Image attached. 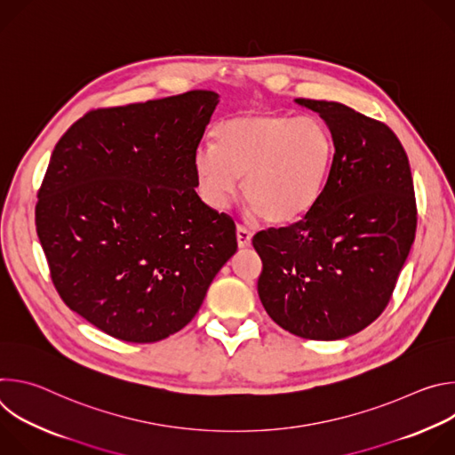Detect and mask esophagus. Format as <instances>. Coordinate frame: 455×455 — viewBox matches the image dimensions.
Masks as SVG:
<instances>
[{
    "label": "esophagus",
    "mask_w": 455,
    "mask_h": 455,
    "mask_svg": "<svg viewBox=\"0 0 455 455\" xmlns=\"http://www.w3.org/2000/svg\"><path fill=\"white\" fill-rule=\"evenodd\" d=\"M235 237H237V246L239 248H246L251 243V232L246 230L244 227H241V225H237V228H235Z\"/></svg>",
    "instance_id": "obj_1"
}]
</instances>
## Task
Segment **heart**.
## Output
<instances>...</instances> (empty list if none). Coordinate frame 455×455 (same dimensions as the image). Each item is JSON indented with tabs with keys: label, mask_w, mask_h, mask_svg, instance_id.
<instances>
[{
	"label": "heart",
	"mask_w": 455,
	"mask_h": 455,
	"mask_svg": "<svg viewBox=\"0 0 455 455\" xmlns=\"http://www.w3.org/2000/svg\"><path fill=\"white\" fill-rule=\"evenodd\" d=\"M333 156L331 133L320 120L244 111L216 127L214 146L198 148L194 172L211 209H227L243 178L241 192L250 214L270 225H288L318 202Z\"/></svg>",
	"instance_id": "heart-1"
}]
</instances>
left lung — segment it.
Returning a JSON list of instances; mask_svg holds the SVG:
<instances>
[{"instance_id": "1", "label": "left lung", "mask_w": 455, "mask_h": 455, "mask_svg": "<svg viewBox=\"0 0 455 455\" xmlns=\"http://www.w3.org/2000/svg\"><path fill=\"white\" fill-rule=\"evenodd\" d=\"M320 115L335 156L315 207L295 225L253 235L257 293L274 322L309 340H340L391 300L416 235L407 153L385 124L340 102L295 99Z\"/></svg>"}]
</instances>
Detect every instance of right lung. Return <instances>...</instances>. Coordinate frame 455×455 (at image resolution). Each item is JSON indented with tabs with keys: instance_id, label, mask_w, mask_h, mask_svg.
I'll list each match as a JSON object with an SVG mask.
<instances>
[{
	"instance_id": "1",
	"label": "right lung",
	"mask_w": 455,
	"mask_h": 455,
	"mask_svg": "<svg viewBox=\"0 0 455 455\" xmlns=\"http://www.w3.org/2000/svg\"><path fill=\"white\" fill-rule=\"evenodd\" d=\"M209 90L97 109L57 142L36 205L50 275L100 331L149 344L180 331L235 253V225L196 194Z\"/></svg>"
}]
</instances>
